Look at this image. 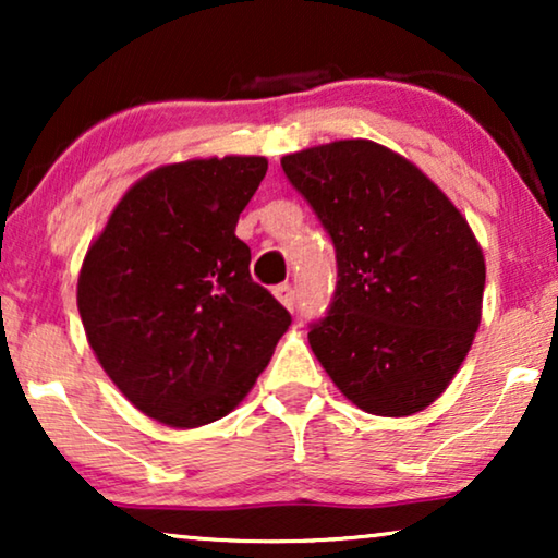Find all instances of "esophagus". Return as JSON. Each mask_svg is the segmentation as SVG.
<instances>
[{
  "mask_svg": "<svg viewBox=\"0 0 558 558\" xmlns=\"http://www.w3.org/2000/svg\"><path fill=\"white\" fill-rule=\"evenodd\" d=\"M271 292H274V296H277V300H279L281 304H284V307H287L289 312L294 310V289H292V287H289V284H279V287H274Z\"/></svg>",
  "mask_w": 558,
  "mask_h": 558,
  "instance_id": "34e87169",
  "label": "esophagus"
}]
</instances>
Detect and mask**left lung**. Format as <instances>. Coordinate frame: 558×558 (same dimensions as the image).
Masks as SVG:
<instances>
[{
    "mask_svg": "<svg viewBox=\"0 0 558 558\" xmlns=\"http://www.w3.org/2000/svg\"><path fill=\"white\" fill-rule=\"evenodd\" d=\"M338 254L310 345L350 403L411 416L437 401L483 317L485 256L468 218L399 151L338 140L281 157Z\"/></svg>",
    "mask_w": 558,
    "mask_h": 558,
    "instance_id": "obj_1",
    "label": "left lung"
}]
</instances>
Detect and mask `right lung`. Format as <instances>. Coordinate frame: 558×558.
Returning <instances> with one entry per match:
<instances>
[{
	"instance_id": "obj_1",
	"label": "right lung",
	"mask_w": 558,
	"mask_h": 558,
	"mask_svg": "<svg viewBox=\"0 0 558 558\" xmlns=\"http://www.w3.org/2000/svg\"><path fill=\"white\" fill-rule=\"evenodd\" d=\"M266 157L162 165L126 190L78 274L88 345L134 409L174 429L246 399L289 312L251 279L239 235Z\"/></svg>"
}]
</instances>
